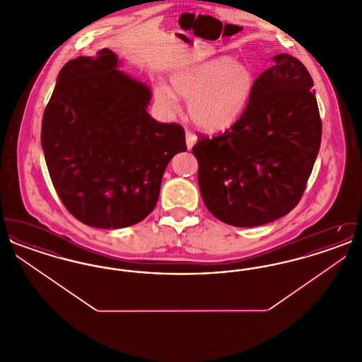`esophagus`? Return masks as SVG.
<instances>
[{
  "instance_id": "1",
  "label": "esophagus",
  "mask_w": 362,
  "mask_h": 362,
  "mask_svg": "<svg viewBox=\"0 0 362 362\" xmlns=\"http://www.w3.org/2000/svg\"><path fill=\"white\" fill-rule=\"evenodd\" d=\"M195 142H197V136L187 130V132H186V144H187V148L191 149V148L195 145Z\"/></svg>"
}]
</instances>
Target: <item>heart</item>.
Returning <instances> with one entry per match:
<instances>
[{
  "label": "heart",
  "mask_w": 362,
  "mask_h": 362,
  "mask_svg": "<svg viewBox=\"0 0 362 362\" xmlns=\"http://www.w3.org/2000/svg\"><path fill=\"white\" fill-rule=\"evenodd\" d=\"M176 95L189 100V115L199 129L220 132L239 119L250 100L254 74L240 61L220 57L177 70L171 76ZM165 86L156 88V98L170 110L177 99Z\"/></svg>",
  "instance_id": "1"
}]
</instances>
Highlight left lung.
Here are the masks:
<instances>
[{
    "label": "left lung",
    "mask_w": 362,
    "mask_h": 362,
    "mask_svg": "<svg viewBox=\"0 0 362 362\" xmlns=\"http://www.w3.org/2000/svg\"><path fill=\"white\" fill-rule=\"evenodd\" d=\"M313 80L289 54L254 81L240 118L192 146L207 210L233 226H258L300 202L322 141Z\"/></svg>",
    "instance_id": "8db88e82"
}]
</instances>
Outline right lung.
I'll list each match as a JSON object with an SVG mask.
<instances>
[{"mask_svg":"<svg viewBox=\"0 0 362 362\" xmlns=\"http://www.w3.org/2000/svg\"><path fill=\"white\" fill-rule=\"evenodd\" d=\"M117 54L69 61L42 122L54 189L70 214L93 228H124L155 209L163 173L187 151L185 130L148 112L151 89L118 68Z\"/></svg>","mask_w":362,"mask_h":362,"instance_id":"1","label":"right lung"}]
</instances>
